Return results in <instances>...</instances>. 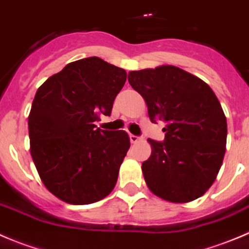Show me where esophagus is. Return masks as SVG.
Returning <instances> with one entry per match:
<instances>
[{
    "instance_id": "34e87169",
    "label": "esophagus",
    "mask_w": 249,
    "mask_h": 249,
    "mask_svg": "<svg viewBox=\"0 0 249 249\" xmlns=\"http://www.w3.org/2000/svg\"><path fill=\"white\" fill-rule=\"evenodd\" d=\"M129 138H130V142H131V144H136V142H139V141L141 140V138L133 135V134H130Z\"/></svg>"
}]
</instances>
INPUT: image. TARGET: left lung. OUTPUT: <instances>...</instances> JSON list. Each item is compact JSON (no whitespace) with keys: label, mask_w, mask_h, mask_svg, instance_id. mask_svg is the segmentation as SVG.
<instances>
[{"label":"left lung","mask_w":249,"mask_h":249,"mask_svg":"<svg viewBox=\"0 0 249 249\" xmlns=\"http://www.w3.org/2000/svg\"><path fill=\"white\" fill-rule=\"evenodd\" d=\"M130 86L144 98L152 123L163 120V142L147 139L151 155L141 169L150 191L185 203L216 180L227 141V120L207 83L175 66L130 71Z\"/></svg>","instance_id":"1"}]
</instances>
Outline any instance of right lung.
<instances>
[{"label":"right lung","mask_w":249,"mask_h":249,"mask_svg":"<svg viewBox=\"0 0 249 249\" xmlns=\"http://www.w3.org/2000/svg\"><path fill=\"white\" fill-rule=\"evenodd\" d=\"M126 71L98 57L67 64L38 88L28 116L31 155L51 194L71 205H88L115 187L130 147L124 130L97 127L110 115Z\"/></svg>","instance_id":"add662e5"}]
</instances>
